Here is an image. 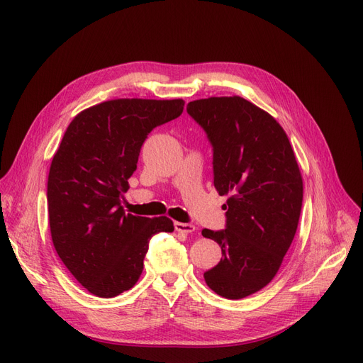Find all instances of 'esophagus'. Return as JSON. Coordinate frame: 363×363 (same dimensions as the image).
I'll return each mask as SVG.
<instances>
[{
	"instance_id": "obj_1",
	"label": "esophagus",
	"mask_w": 363,
	"mask_h": 363,
	"mask_svg": "<svg viewBox=\"0 0 363 363\" xmlns=\"http://www.w3.org/2000/svg\"><path fill=\"white\" fill-rule=\"evenodd\" d=\"M175 230L178 233H184V234H191L196 231V226L191 223H182V222H175Z\"/></svg>"
}]
</instances>
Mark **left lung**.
Wrapping results in <instances>:
<instances>
[{"label": "left lung", "mask_w": 363, "mask_h": 363, "mask_svg": "<svg viewBox=\"0 0 363 363\" xmlns=\"http://www.w3.org/2000/svg\"><path fill=\"white\" fill-rule=\"evenodd\" d=\"M213 145V185L226 196V230H203L222 259L204 272L216 294L238 300L266 287L294 240L303 179L282 126L238 95L188 103Z\"/></svg>", "instance_id": "left-lung-1"}]
</instances>
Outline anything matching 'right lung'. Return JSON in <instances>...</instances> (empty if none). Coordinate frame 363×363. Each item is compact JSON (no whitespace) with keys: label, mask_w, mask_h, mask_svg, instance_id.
I'll return each mask as SVG.
<instances>
[{"label":"right lung","mask_w":363,"mask_h":363,"mask_svg":"<svg viewBox=\"0 0 363 363\" xmlns=\"http://www.w3.org/2000/svg\"><path fill=\"white\" fill-rule=\"evenodd\" d=\"M185 101L118 99L78 113L52 157L48 220L54 249L82 287L114 297L137 284L150 238L172 233L166 216L125 213L123 194L141 145L181 116Z\"/></svg>","instance_id":"add662e5"}]
</instances>
